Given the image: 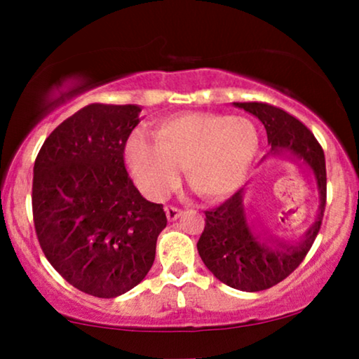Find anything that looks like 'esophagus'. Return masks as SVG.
Returning a JSON list of instances; mask_svg holds the SVG:
<instances>
[{"label": "esophagus", "mask_w": 359, "mask_h": 359, "mask_svg": "<svg viewBox=\"0 0 359 359\" xmlns=\"http://www.w3.org/2000/svg\"><path fill=\"white\" fill-rule=\"evenodd\" d=\"M165 212L168 220H176L181 215V209L176 208V205H165Z\"/></svg>", "instance_id": "34e87169"}]
</instances>
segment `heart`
Returning <instances> with one entry per match:
<instances>
[{
  "label": "heart",
  "mask_w": 359,
  "mask_h": 359,
  "mask_svg": "<svg viewBox=\"0 0 359 359\" xmlns=\"http://www.w3.org/2000/svg\"><path fill=\"white\" fill-rule=\"evenodd\" d=\"M154 139L134 134L126 145L127 165L151 199L178 183L181 168L201 198H227L245 183L262 145L252 119L219 112L171 116L155 126Z\"/></svg>",
  "instance_id": "obj_1"
}]
</instances>
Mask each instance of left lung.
Wrapping results in <instances>:
<instances>
[{"mask_svg": "<svg viewBox=\"0 0 359 359\" xmlns=\"http://www.w3.org/2000/svg\"><path fill=\"white\" fill-rule=\"evenodd\" d=\"M263 122L273 154H289L313 171L320 208L316 224L296 245L262 242L247 222L243 189L219 208L205 210L204 232L198 242L199 257L219 281L238 291L257 292L276 286L304 262L311 250L327 204L325 155L316 137L301 121L266 102H233Z\"/></svg>", "mask_w": 359, "mask_h": 359, "instance_id": "obj_1", "label": "left lung"}]
</instances>
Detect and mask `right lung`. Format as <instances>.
Wrapping results in <instances>:
<instances>
[{"mask_svg":"<svg viewBox=\"0 0 359 359\" xmlns=\"http://www.w3.org/2000/svg\"><path fill=\"white\" fill-rule=\"evenodd\" d=\"M140 111L88 104L47 137L34 163L32 215L42 252L65 281L95 297L135 287L166 227L163 204L142 198L126 170Z\"/></svg>","mask_w":359,"mask_h":359,"instance_id":"1","label":"right lung"}]
</instances>
